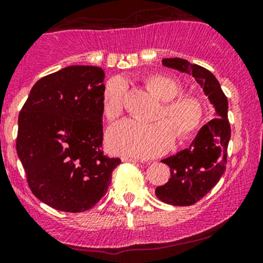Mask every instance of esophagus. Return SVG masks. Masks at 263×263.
<instances>
[{
    "mask_svg": "<svg viewBox=\"0 0 263 263\" xmlns=\"http://www.w3.org/2000/svg\"><path fill=\"white\" fill-rule=\"evenodd\" d=\"M123 162H130V163H138V162H143V160L138 159V158H133V157H123L121 158Z\"/></svg>",
    "mask_w": 263,
    "mask_h": 263,
    "instance_id": "esophagus-1",
    "label": "esophagus"
}]
</instances>
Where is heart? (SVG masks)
Here are the masks:
<instances>
[{
    "mask_svg": "<svg viewBox=\"0 0 263 263\" xmlns=\"http://www.w3.org/2000/svg\"><path fill=\"white\" fill-rule=\"evenodd\" d=\"M146 85L165 101L155 123L125 119L110 126L106 145L111 153L138 158H152L165 153L176 139L191 137L199 128L204 109L197 98L178 95L182 85L168 75L157 74L146 79ZM126 84L124 79L112 78L105 84L101 98L103 112L108 120H114L123 112Z\"/></svg>",
    "mask_w": 263,
    "mask_h": 263,
    "instance_id": "1",
    "label": "heart"
}]
</instances>
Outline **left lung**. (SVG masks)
<instances>
[{"label":"left lung","instance_id":"left-lung-1","mask_svg":"<svg viewBox=\"0 0 263 263\" xmlns=\"http://www.w3.org/2000/svg\"><path fill=\"white\" fill-rule=\"evenodd\" d=\"M162 63L193 76L216 109V118L202 126L189 148L162 160L171 168V178L155 189L157 197L168 204L192 205L218 183L226 171L231 138L228 100L216 76L204 67L179 58L163 59Z\"/></svg>","mask_w":263,"mask_h":263}]
</instances>
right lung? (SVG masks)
<instances>
[{
	"label": "right lung",
	"mask_w": 263,
	"mask_h": 263,
	"mask_svg": "<svg viewBox=\"0 0 263 263\" xmlns=\"http://www.w3.org/2000/svg\"><path fill=\"white\" fill-rule=\"evenodd\" d=\"M104 78L98 66L65 67L41 78L20 111L16 151L29 187L58 211L94 207L121 162L101 151Z\"/></svg>",
	"instance_id": "1"
}]
</instances>
